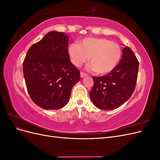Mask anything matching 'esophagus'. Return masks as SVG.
<instances>
[{
  "instance_id": "1",
  "label": "esophagus",
  "mask_w": 160,
  "mask_h": 160,
  "mask_svg": "<svg viewBox=\"0 0 160 160\" xmlns=\"http://www.w3.org/2000/svg\"><path fill=\"white\" fill-rule=\"evenodd\" d=\"M80 75H81V78H83V77H86L87 75H88V74L85 73V72H81V74H80Z\"/></svg>"
}]
</instances>
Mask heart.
Segmentation results:
<instances>
[{
    "instance_id": "obj_1",
    "label": "heart",
    "mask_w": 160,
    "mask_h": 160,
    "mask_svg": "<svg viewBox=\"0 0 160 160\" xmlns=\"http://www.w3.org/2000/svg\"><path fill=\"white\" fill-rule=\"evenodd\" d=\"M68 54L72 64L80 67L89 59V69L105 75L115 69L122 57V49L116 42L104 38H85L79 45L72 43Z\"/></svg>"
}]
</instances>
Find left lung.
<instances>
[{"label": "left lung", "mask_w": 160, "mask_h": 160, "mask_svg": "<svg viewBox=\"0 0 160 160\" xmlns=\"http://www.w3.org/2000/svg\"><path fill=\"white\" fill-rule=\"evenodd\" d=\"M138 68L133 52L125 47L122 59L114 70L103 76L93 77L94 85L89 94L95 107L112 110L126 102L135 90Z\"/></svg>", "instance_id": "1"}]
</instances>
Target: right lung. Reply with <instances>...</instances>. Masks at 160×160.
I'll return each mask as SVG.
<instances>
[{
  "mask_svg": "<svg viewBox=\"0 0 160 160\" xmlns=\"http://www.w3.org/2000/svg\"><path fill=\"white\" fill-rule=\"evenodd\" d=\"M68 35L51 31L32 45L23 62L28 93L38 107L59 109L65 106L71 89L80 79V72L68 54Z\"/></svg>",
  "mask_w": 160,
  "mask_h": 160,
  "instance_id": "add662e5",
  "label": "right lung"
}]
</instances>
